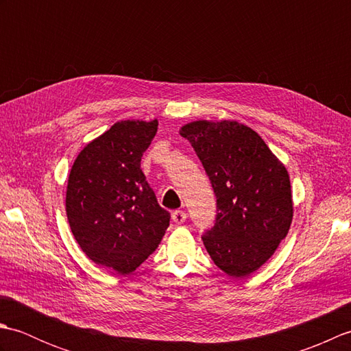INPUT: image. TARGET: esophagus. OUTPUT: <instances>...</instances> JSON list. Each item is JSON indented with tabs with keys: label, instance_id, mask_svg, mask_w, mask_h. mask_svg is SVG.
<instances>
[{
	"label": "esophagus",
	"instance_id": "esophagus-1",
	"mask_svg": "<svg viewBox=\"0 0 351 351\" xmlns=\"http://www.w3.org/2000/svg\"><path fill=\"white\" fill-rule=\"evenodd\" d=\"M185 219H187V214H185L184 211H173L171 213V220H173L176 225H182V223L185 221Z\"/></svg>",
	"mask_w": 351,
	"mask_h": 351
}]
</instances>
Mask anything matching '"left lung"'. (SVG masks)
I'll use <instances>...</instances> for the list:
<instances>
[{"instance_id": "8db88e82", "label": "left lung", "mask_w": 351, "mask_h": 351, "mask_svg": "<svg viewBox=\"0 0 351 351\" xmlns=\"http://www.w3.org/2000/svg\"><path fill=\"white\" fill-rule=\"evenodd\" d=\"M217 197L215 225L202 237L214 264L245 278L273 256L293 221L289 175L256 131L237 121L181 126Z\"/></svg>"}]
</instances>
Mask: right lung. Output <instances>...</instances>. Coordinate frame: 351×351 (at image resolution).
I'll use <instances>...</instances> for the list:
<instances>
[{
	"instance_id": "obj_1",
	"label": "right lung",
	"mask_w": 351,
	"mask_h": 351,
	"mask_svg": "<svg viewBox=\"0 0 351 351\" xmlns=\"http://www.w3.org/2000/svg\"><path fill=\"white\" fill-rule=\"evenodd\" d=\"M158 121H121L81 149L66 189V215L88 259L128 274L158 247L170 214L156 202L140 161Z\"/></svg>"
}]
</instances>
